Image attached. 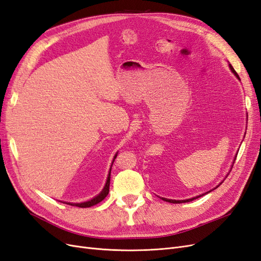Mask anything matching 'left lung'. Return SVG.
<instances>
[{"label": "left lung", "instance_id": "left-lung-1", "mask_svg": "<svg viewBox=\"0 0 261 261\" xmlns=\"http://www.w3.org/2000/svg\"><path fill=\"white\" fill-rule=\"evenodd\" d=\"M228 67H230V69H231V72L238 77V80H240V76H239V74L235 72V69L233 68V66L231 65V64H228ZM235 159H236V156L234 158V161H235ZM232 169V168H231ZM223 183V180L221 181V183L217 186V187H215L213 189H216V188H218L221 184ZM213 189H211V191H213ZM211 191H209V192H207V193H204V194H201V195H198V196H196V197H193V198H189V199H184V200H175V199H168V198H163V197H160V198L162 199V200H164V201H168V202H170V203H183V202H188V201H192V200H194V199H197V198H199V197H201V196H203V195H206V194H208V193H210Z\"/></svg>", "mask_w": 261, "mask_h": 261}]
</instances>
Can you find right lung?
<instances>
[{
    "mask_svg": "<svg viewBox=\"0 0 261 261\" xmlns=\"http://www.w3.org/2000/svg\"><path fill=\"white\" fill-rule=\"evenodd\" d=\"M117 155V152L116 154L114 155L113 158V161H112V164L115 160V158ZM112 164H111V168H110V172H109V175H108V178H107V181H106V185L103 187V189L100 192V194H98L96 197H93L92 199L88 200V201H84V202H67L65 201L64 203H67V204H70V206H76V207H80V208H88V207H91V206H94V204L99 203L100 201L103 200L106 197L108 196L109 194V188H110V178H111V169H112ZM63 202V201H62Z\"/></svg>",
    "mask_w": 261,
    "mask_h": 261,
    "instance_id": "1",
    "label": "right lung"
}]
</instances>
